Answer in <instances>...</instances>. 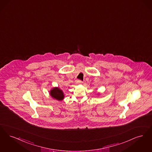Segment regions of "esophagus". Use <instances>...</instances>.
I'll use <instances>...</instances> for the list:
<instances>
[{"instance_id": "obj_1", "label": "esophagus", "mask_w": 152, "mask_h": 152, "mask_svg": "<svg viewBox=\"0 0 152 152\" xmlns=\"http://www.w3.org/2000/svg\"><path fill=\"white\" fill-rule=\"evenodd\" d=\"M76 82H77V83H78V84H80V83H82V80H77Z\"/></svg>"}]
</instances>
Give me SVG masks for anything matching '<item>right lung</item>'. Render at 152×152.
I'll list each match as a JSON object with an SVG mask.
<instances>
[{
    "mask_svg": "<svg viewBox=\"0 0 152 152\" xmlns=\"http://www.w3.org/2000/svg\"><path fill=\"white\" fill-rule=\"evenodd\" d=\"M50 95L54 99L58 100H62L64 98V94L63 91L58 87H54L50 91Z\"/></svg>",
    "mask_w": 152,
    "mask_h": 152,
    "instance_id": "right-lung-1",
    "label": "right lung"
}]
</instances>
